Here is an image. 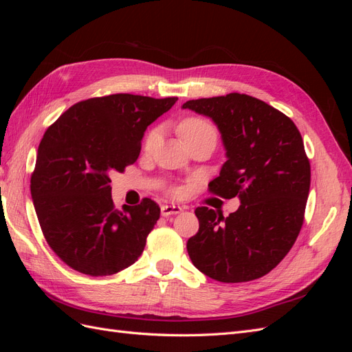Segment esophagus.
Returning a JSON list of instances; mask_svg holds the SVG:
<instances>
[{
    "label": "esophagus",
    "mask_w": 352,
    "mask_h": 352,
    "mask_svg": "<svg viewBox=\"0 0 352 352\" xmlns=\"http://www.w3.org/2000/svg\"><path fill=\"white\" fill-rule=\"evenodd\" d=\"M179 212H182V208H180L179 206H162V216L163 217L179 214Z\"/></svg>",
    "instance_id": "obj_1"
}]
</instances>
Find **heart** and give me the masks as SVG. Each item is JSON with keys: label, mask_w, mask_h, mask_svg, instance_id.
Masks as SVG:
<instances>
[{"label": "heart", "mask_w": 352, "mask_h": 352, "mask_svg": "<svg viewBox=\"0 0 352 352\" xmlns=\"http://www.w3.org/2000/svg\"><path fill=\"white\" fill-rule=\"evenodd\" d=\"M206 132H216V131L208 122H206L204 119H199V117H188V119L182 120L179 124V133L184 138L185 142ZM158 142H160V131L151 129L144 138V150L146 153L154 151Z\"/></svg>", "instance_id": "heart-1"}]
</instances>
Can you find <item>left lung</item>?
Returning <instances> with one entry per match:
<instances>
[{
	"mask_svg": "<svg viewBox=\"0 0 352 352\" xmlns=\"http://www.w3.org/2000/svg\"><path fill=\"white\" fill-rule=\"evenodd\" d=\"M184 109L208 116L219 127L228 162L211 180V194L239 197L228 217L198 207L197 235L186 248L208 278L241 283L263 278L295 243L304 223L311 168L300 131L282 111L250 95L186 101Z\"/></svg>",
	"mask_w": 352,
	"mask_h": 352,
	"instance_id": "left-lung-1",
	"label": "left lung"
}]
</instances>
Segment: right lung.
<instances>
[{
    "label": "right lung",
    "instance_id": "obj_1",
    "mask_svg": "<svg viewBox=\"0 0 352 352\" xmlns=\"http://www.w3.org/2000/svg\"><path fill=\"white\" fill-rule=\"evenodd\" d=\"M176 101L132 94L89 98L72 105L44 133L30 194L50 248L73 270L109 276L142 254L160 207L144 198L117 210L110 173L136 162L145 129Z\"/></svg>",
    "mask_w": 352,
    "mask_h": 352
}]
</instances>
